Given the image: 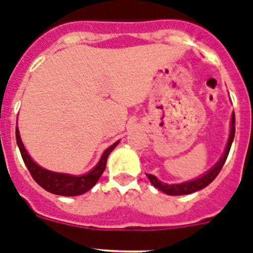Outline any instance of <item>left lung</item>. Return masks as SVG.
Returning a JSON list of instances; mask_svg holds the SVG:
<instances>
[{"label": "left lung", "instance_id": "1", "mask_svg": "<svg viewBox=\"0 0 253 253\" xmlns=\"http://www.w3.org/2000/svg\"><path fill=\"white\" fill-rule=\"evenodd\" d=\"M234 131H236V118H234V113L232 115V128H231V134H229V139H228L227 147H225L224 154L222 156V158L219 160V162L216 163L213 169H210L209 172H207L204 176L196 178V180L189 181V182H184V184H175V185H169L163 184L161 181H158L157 178L154 177L151 173H147V177L149 178V181L152 182L154 187H157L158 190L163 191V193L169 194V195H187V194L195 193L198 190L204 189L205 186L211 182L214 178L218 176V173L220 172L222 167L224 166V162L228 157V153H229V149H231L232 142H233L234 138Z\"/></svg>", "mask_w": 253, "mask_h": 253}]
</instances>
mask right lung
I'll list each match as a JSON object with an SVG mask.
<instances>
[{"label":"right lung","instance_id":"obj_1","mask_svg":"<svg viewBox=\"0 0 253 253\" xmlns=\"http://www.w3.org/2000/svg\"><path fill=\"white\" fill-rule=\"evenodd\" d=\"M16 142L19 146L20 153L21 157L25 162V166L28 167L30 175L33 176L35 181L40 186L45 189L46 191L51 194H57V195H63V196H76V195H82L90 189H92L93 185L97 182L100 176L102 175V172L105 171L106 167V161L109 154L111 153L114 148L118 146V143L115 142L113 146H110L102 154L101 160L97 163V166L90 171L86 175L82 176H71L66 175V173H57V172H51L48 169H42L38 166L34 161L31 160L28 152L25 151V147L22 144L21 138H20L19 129L16 128Z\"/></svg>","mask_w":253,"mask_h":253}]
</instances>
